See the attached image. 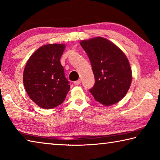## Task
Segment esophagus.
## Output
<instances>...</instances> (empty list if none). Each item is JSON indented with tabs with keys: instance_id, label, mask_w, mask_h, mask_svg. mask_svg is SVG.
I'll use <instances>...</instances> for the list:
<instances>
[{
	"instance_id": "1",
	"label": "esophagus",
	"mask_w": 160,
	"mask_h": 160,
	"mask_svg": "<svg viewBox=\"0 0 160 160\" xmlns=\"http://www.w3.org/2000/svg\"><path fill=\"white\" fill-rule=\"evenodd\" d=\"M80 83H81V80H78L75 81V82H74V84H75V85H80Z\"/></svg>"
}]
</instances>
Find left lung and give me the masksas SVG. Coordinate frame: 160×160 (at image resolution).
Masks as SVG:
<instances>
[{"mask_svg": "<svg viewBox=\"0 0 160 160\" xmlns=\"http://www.w3.org/2000/svg\"><path fill=\"white\" fill-rule=\"evenodd\" d=\"M80 45L90 58L95 79L90 93L104 106L118 103L128 92L132 81L126 56L117 46L103 37L82 40Z\"/></svg>", "mask_w": 160, "mask_h": 160, "instance_id": "1", "label": "left lung"}]
</instances>
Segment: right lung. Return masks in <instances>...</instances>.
Segmentation results:
<instances>
[{
    "instance_id": "right-lung-1",
    "label": "right lung",
    "mask_w": 160,
    "mask_h": 160,
    "mask_svg": "<svg viewBox=\"0 0 160 160\" xmlns=\"http://www.w3.org/2000/svg\"><path fill=\"white\" fill-rule=\"evenodd\" d=\"M65 48L63 44L42 46L26 63L23 72L25 90L29 98L42 109L61 104L70 90L60 61Z\"/></svg>"
}]
</instances>
